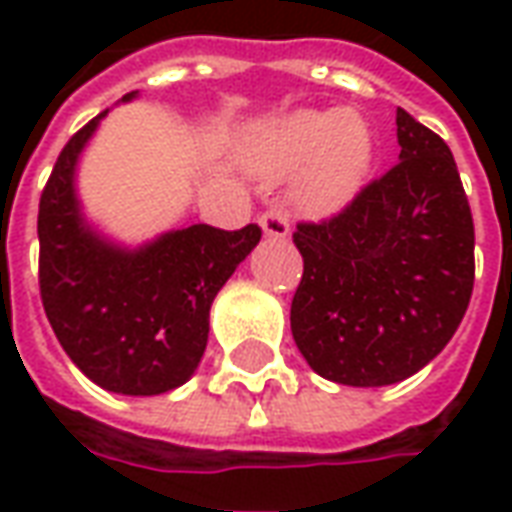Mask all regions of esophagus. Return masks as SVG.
Wrapping results in <instances>:
<instances>
[{
  "label": "esophagus",
  "mask_w": 512,
  "mask_h": 512,
  "mask_svg": "<svg viewBox=\"0 0 512 512\" xmlns=\"http://www.w3.org/2000/svg\"><path fill=\"white\" fill-rule=\"evenodd\" d=\"M260 230L266 238H288L290 227H288V219L282 216V211L277 208H271L260 216Z\"/></svg>",
  "instance_id": "esophagus-1"
}]
</instances>
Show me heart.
<instances>
[{
  "mask_svg": "<svg viewBox=\"0 0 512 512\" xmlns=\"http://www.w3.org/2000/svg\"><path fill=\"white\" fill-rule=\"evenodd\" d=\"M244 164L260 178L293 172V208L323 222L351 208L367 186L376 164V134L359 109H293L249 134Z\"/></svg>",
  "mask_w": 512,
  "mask_h": 512,
  "instance_id": "obj_1",
  "label": "heart"
}]
</instances>
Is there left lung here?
<instances>
[{
	"label": "left lung",
	"instance_id": "8db88e82",
	"mask_svg": "<svg viewBox=\"0 0 512 512\" xmlns=\"http://www.w3.org/2000/svg\"><path fill=\"white\" fill-rule=\"evenodd\" d=\"M397 164L351 208L299 224L304 274L290 332L307 365L345 386H389L433 362L474 285V224L450 147L397 109Z\"/></svg>",
	"mask_w": 512,
	"mask_h": 512
}]
</instances>
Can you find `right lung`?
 <instances>
[{"label": "right lung", "instance_id": "obj_1", "mask_svg": "<svg viewBox=\"0 0 512 512\" xmlns=\"http://www.w3.org/2000/svg\"><path fill=\"white\" fill-rule=\"evenodd\" d=\"M106 115L65 145L40 197V296L65 354L93 384L164 395L197 373L213 299L257 246L260 227L191 224L142 244L104 233L84 211L79 164Z\"/></svg>", "mask_w": 512, "mask_h": 512}]
</instances>
